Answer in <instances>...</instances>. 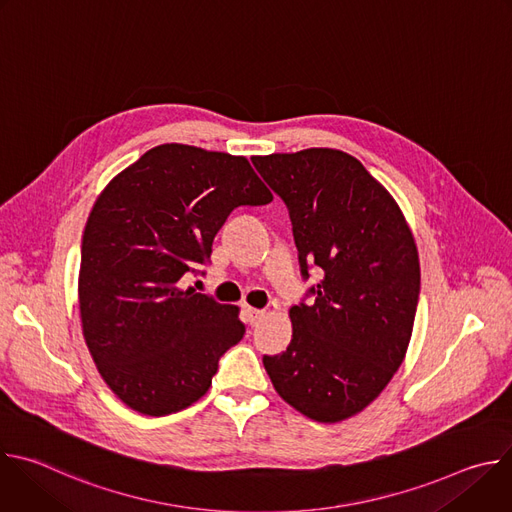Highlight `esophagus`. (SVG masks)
Listing matches in <instances>:
<instances>
[{
	"label": "esophagus",
	"mask_w": 512,
	"mask_h": 512,
	"mask_svg": "<svg viewBox=\"0 0 512 512\" xmlns=\"http://www.w3.org/2000/svg\"><path fill=\"white\" fill-rule=\"evenodd\" d=\"M245 314H247V320H249V324H251V326H257V324L263 320V316H265V310L247 308V310H245Z\"/></svg>",
	"instance_id": "obj_1"
}]
</instances>
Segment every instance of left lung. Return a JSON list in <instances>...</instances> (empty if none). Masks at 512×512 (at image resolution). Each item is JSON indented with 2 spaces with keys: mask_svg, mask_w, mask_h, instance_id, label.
Instances as JSON below:
<instances>
[{
  "mask_svg": "<svg viewBox=\"0 0 512 512\" xmlns=\"http://www.w3.org/2000/svg\"><path fill=\"white\" fill-rule=\"evenodd\" d=\"M285 202L314 302L289 310L294 334L263 367L283 401L314 421L360 413L405 358L417 300L419 257L393 196L364 166L330 148L251 158Z\"/></svg>",
  "mask_w": 512,
  "mask_h": 512,
  "instance_id": "obj_1",
  "label": "left lung"
}]
</instances>
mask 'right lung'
<instances>
[{"instance_id":"1","label":"right lung","mask_w":512,"mask_h":512,"mask_svg":"<svg viewBox=\"0 0 512 512\" xmlns=\"http://www.w3.org/2000/svg\"><path fill=\"white\" fill-rule=\"evenodd\" d=\"M273 194L243 156L164 143L117 174L83 235L79 306L87 346L109 389L133 411L170 415L210 387L245 324L186 273H202L237 206Z\"/></svg>"}]
</instances>
